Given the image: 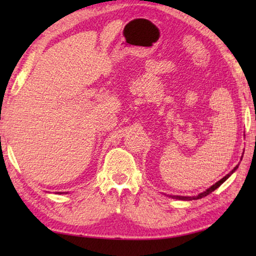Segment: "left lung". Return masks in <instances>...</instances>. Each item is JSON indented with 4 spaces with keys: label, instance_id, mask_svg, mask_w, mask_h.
I'll list each match as a JSON object with an SVG mask.
<instances>
[{
    "label": "left lung",
    "instance_id": "1",
    "mask_svg": "<svg viewBox=\"0 0 256 256\" xmlns=\"http://www.w3.org/2000/svg\"><path fill=\"white\" fill-rule=\"evenodd\" d=\"M237 167H238V166H236L235 168H234V170H232L230 172H229V174H227L226 176H224V178H222L219 182H216V183L212 185L211 188H209L206 190H204V192H203V193H200V194H198V196H170L172 198H177V200H185V201H192V200H198V198H204V196H208V194H210L211 192H214V190L216 188H218L219 186L222 185V184L224 183V182L228 178V177L230 176V175L232 174V172L237 170Z\"/></svg>",
    "mask_w": 256,
    "mask_h": 256
}]
</instances>
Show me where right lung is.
<instances>
[{
  "instance_id": "obj_1",
  "label": "right lung",
  "mask_w": 256,
  "mask_h": 256,
  "mask_svg": "<svg viewBox=\"0 0 256 256\" xmlns=\"http://www.w3.org/2000/svg\"><path fill=\"white\" fill-rule=\"evenodd\" d=\"M60 194H62V193H60Z\"/></svg>"
}]
</instances>
